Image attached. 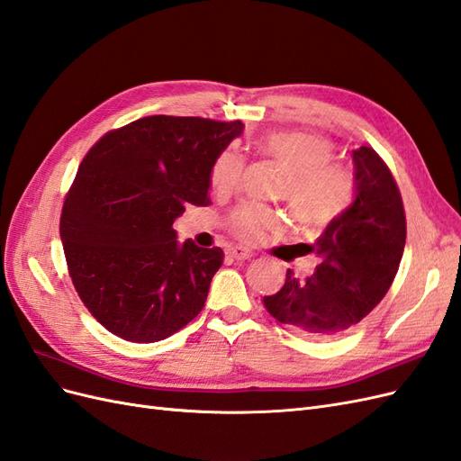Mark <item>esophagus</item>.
<instances>
[{
    "instance_id": "34e87169",
    "label": "esophagus",
    "mask_w": 461,
    "mask_h": 461,
    "mask_svg": "<svg viewBox=\"0 0 461 461\" xmlns=\"http://www.w3.org/2000/svg\"><path fill=\"white\" fill-rule=\"evenodd\" d=\"M227 256L234 261H246V259H252V252L249 249L242 248V246H234L227 249Z\"/></svg>"
}]
</instances>
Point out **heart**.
I'll use <instances>...</instances> for the list:
<instances>
[{
  "instance_id": "heart-1",
  "label": "heart",
  "mask_w": 461,
  "mask_h": 461,
  "mask_svg": "<svg viewBox=\"0 0 461 461\" xmlns=\"http://www.w3.org/2000/svg\"><path fill=\"white\" fill-rule=\"evenodd\" d=\"M258 149L288 169L281 194L300 222L323 227L348 207L354 194V180L342 165L332 161L334 146L325 136L302 131H278L263 136ZM244 158L236 149H222L212 165L209 180L215 190L239 185ZM230 230L242 240H259L265 232L278 229L273 209L242 203L229 217Z\"/></svg>"
}]
</instances>
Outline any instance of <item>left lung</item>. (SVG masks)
Listing matches in <instances>:
<instances>
[{
    "label": "left lung",
    "instance_id": "obj_1",
    "mask_svg": "<svg viewBox=\"0 0 461 461\" xmlns=\"http://www.w3.org/2000/svg\"><path fill=\"white\" fill-rule=\"evenodd\" d=\"M354 202L332 219L303 254L319 265L308 278L292 269L263 305L278 323L303 337H342L369 315L393 285L406 246V213L396 180L373 148L352 151Z\"/></svg>",
    "mask_w": 461,
    "mask_h": 461
}]
</instances>
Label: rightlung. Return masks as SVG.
I'll return each mask as SVG.
<instances>
[{
  "label": "right lung",
  "mask_w": 461,
  "mask_h": 461,
  "mask_svg": "<svg viewBox=\"0 0 461 461\" xmlns=\"http://www.w3.org/2000/svg\"><path fill=\"white\" fill-rule=\"evenodd\" d=\"M242 131L240 121L151 115L82 159L59 232L78 296L109 332L159 342L203 310L222 249L178 244L173 222L188 203H209L212 165Z\"/></svg>",
  "instance_id": "right-lung-1"
}]
</instances>
